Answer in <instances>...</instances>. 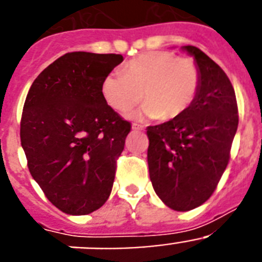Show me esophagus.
<instances>
[{"label":"esophagus","mask_w":262,"mask_h":262,"mask_svg":"<svg viewBox=\"0 0 262 262\" xmlns=\"http://www.w3.org/2000/svg\"><path fill=\"white\" fill-rule=\"evenodd\" d=\"M133 129L134 131H142V129H144V126H142V124H138V123H133Z\"/></svg>","instance_id":"1"}]
</instances>
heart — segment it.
Returning <instances> with one entry per match:
<instances>
[{
    "label": "heart",
    "mask_w": 262,
    "mask_h": 262,
    "mask_svg": "<svg viewBox=\"0 0 262 262\" xmlns=\"http://www.w3.org/2000/svg\"><path fill=\"white\" fill-rule=\"evenodd\" d=\"M200 71L189 57H177L169 51H148L126 62L122 73H108L101 92L110 107L126 113L142 98L147 102L134 118L176 119L195 99Z\"/></svg>",
    "instance_id": "1"
}]
</instances>
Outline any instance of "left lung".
<instances>
[{
    "label": "left lung",
    "mask_w": 262,
    "mask_h": 262,
    "mask_svg": "<svg viewBox=\"0 0 262 262\" xmlns=\"http://www.w3.org/2000/svg\"><path fill=\"white\" fill-rule=\"evenodd\" d=\"M200 89L176 119L147 127L148 168L159 198L176 211H189L209 200L230 160L239 114L235 90L223 69L194 46Z\"/></svg>",
    "instance_id": "left-lung-1"
}]
</instances>
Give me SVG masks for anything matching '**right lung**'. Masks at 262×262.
Wrapping results in <instances>:
<instances>
[{
	"label": "right lung",
	"instance_id": "right-lung-1",
	"mask_svg": "<svg viewBox=\"0 0 262 262\" xmlns=\"http://www.w3.org/2000/svg\"><path fill=\"white\" fill-rule=\"evenodd\" d=\"M123 61L115 53L69 52L27 93L20 144L32 178L53 206L86 215L107 201L131 124L105 101L101 85Z\"/></svg>",
	"mask_w": 262,
	"mask_h": 262
}]
</instances>
